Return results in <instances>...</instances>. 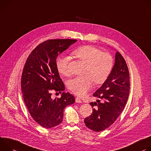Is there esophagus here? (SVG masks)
Instances as JSON below:
<instances>
[{
  "label": "esophagus",
  "mask_w": 151,
  "mask_h": 151,
  "mask_svg": "<svg viewBox=\"0 0 151 151\" xmlns=\"http://www.w3.org/2000/svg\"><path fill=\"white\" fill-rule=\"evenodd\" d=\"M76 103H82V101H81V100L80 98H76Z\"/></svg>",
  "instance_id": "esophagus-1"
}]
</instances>
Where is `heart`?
I'll use <instances>...</instances> for the list:
<instances>
[{
	"label": "heart",
	"mask_w": 151,
	"mask_h": 151,
	"mask_svg": "<svg viewBox=\"0 0 151 151\" xmlns=\"http://www.w3.org/2000/svg\"><path fill=\"white\" fill-rule=\"evenodd\" d=\"M72 54L86 63L85 74L71 79L68 88L78 96H83L92 88L93 81L96 85L103 84L110 75L113 68L112 56L107 52L92 45H83L75 49ZM70 58L66 56H60L56 61L58 72L63 76L70 74L68 63Z\"/></svg>",
	"instance_id": "heart-1"
}]
</instances>
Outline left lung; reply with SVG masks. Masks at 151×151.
<instances>
[{
  "instance_id": "obj_1",
  "label": "left lung",
  "mask_w": 151,
  "mask_h": 151,
  "mask_svg": "<svg viewBox=\"0 0 151 151\" xmlns=\"http://www.w3.org/2000/svg\"><path fill=\"white\" fill-rule=\"evenodd\" d=\"M129 74L126 62L117 52L115 63L108 78L93 94L99 99L91 103L93 112L84 120L86 126L95 132L110 127L124 110L129 96Z\"/></svg>"
}]
</instances>
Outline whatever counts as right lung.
Returning a JSON list of instances; mask_svg holds the SVG:
<instances>
[{"instance_id": "1", "label": "right lung", "mask_w": 151, "mask_h": 151, "mask_svg": "<svg viewBox=\"0 0 151 151\" xmlns=\"http://www.w3.org/2000/svg\"><path fill=\"white\" fill-rule=\"evenodd\" d=\"M76 41L47 40L33 50L24 64L21 80L24 101L32 118L44 128L60 124L64 109L75 103L74 96L68 92H62L60 98L53 99L52 92L61 93L65 90L56 68V59Z\"/></svg>"}]
</instances>
